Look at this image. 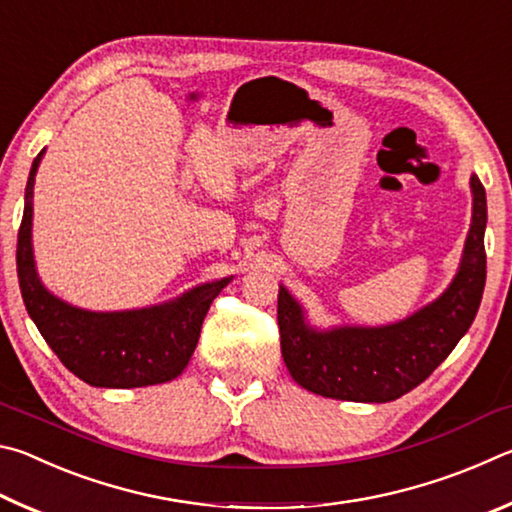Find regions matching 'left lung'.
I'll use <instances>...</instances> for the list:
<instances>
[{
	"label": "left lung",
	"mask_w": 512,
	"mask_h": 512,
	"mask_svg": "<svg viewBox=\"0 0 512 512\" xmlns=\"http://www.w3.org/2000/svg\"><path fill=\"white\" fill-rule=\"evenodd\" d=\"M470 189L472 223L454 280L436 300L404 320L379 327L320 329L309 325L305 307L280 284V345L296 384L334 400L393 402L420 386L449 357L470 329L485 287L488 203L474 173Z\"/></svg>",
	"instance_id": "obj_1"
}]
</instances>
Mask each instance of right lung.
<instances>
[{"label": "right lung", "mask_w": 512, "mask_h": 512, "mask_svg": "<svg viewBox=\"0 0 512 512\" xmlns=\"http://www.w3.org/2000/svg\"><path fill=\"white\" fill-rule=\"evenodd\" d=\"M45 149L33 160L24 216L17 232V280L24 305L63 366L97 388H140L176 379L196 350L212 300L230 277L198 284L162 305L124 311H90L54 296L33 257V185Z\"/></svg>", "instance_id": "add662e5"}]
</instances>
